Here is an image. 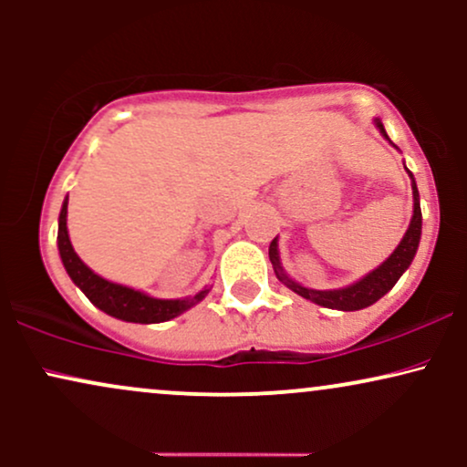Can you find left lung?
Listing matches in <instances>:
<instances>
[{
	"label": "left lung",
	"mask_w": 467,
	"mask_h": 467,
	"mask_svg": "<svg viewBox=\"0 0 467 467\" xmlns=\"http://www.w3.org/2000/svg\"><path fill=\"white\" fill-rule=\"evenodd\" d=\"M375 127H378L379 133L389 140L387 131H384V125L379 118H375ZM390 142V140H389ZM409 171V169H406ZM410 175V186H412V217H410V226L406 230L404 239L400 241L398 248L393 250V254L384 261L382 265L375 267L373 272H368L367 276H362L360 281H356L353 285L340 287V289H309L303 287L301 283L292 281L285 272H283L281 265V256H278V237L272 239L270 244V261L272 267H275L278 281L285 283V285L296 292L298 296L307 298L320 307H329V309H340V312H358V309L368 307L375 301L384 296V294L393 289L395 283L400 281V276L409 270V265L415 259V252L420 248V239H421V208H420V191H417L415 178Z\"/></svg>",
	"instance_id": "obj_1"
}]
</instances>
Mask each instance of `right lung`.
I'll use <instances>...</instances> for the list:
<instances>
[{
  "mask_svg": "<svg viewBox=\"0 0 467 467\" xmlns=\"http://www.w3.org/2000/svg\"><path fill=\"white\" fill-rule=\"evenodd\" d=\"M58 254H61L63 267L74 281V285L80 287V292L92 301L96 307L103 309L105 314L114 316L118 320H127V323H164V320L175 318V316L184 314L192 305H197L206 296L211 289L203 287L195 296L189 298H153L149 294L138 292L127 285H118V283L107 281V278L99 276L96 272L89 270L78 254L72 248V241L67 234V197L61 206V215H58Z\"/></svg>",
  "mask_w": 467,
  "mask_h": 467,
  "instance_id": "obj_1",
  "label": "right lung"
}]
</instances>
